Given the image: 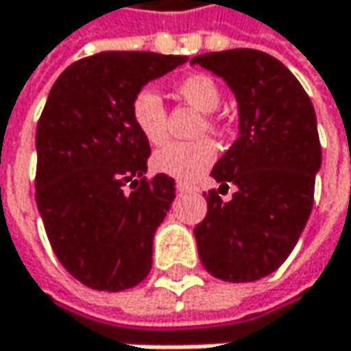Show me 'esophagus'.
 Wrapping results in <instances>:
<instances>
[{"mask_svg":"<svg viewBox=\"0 0 351 351\" xmlns=\"http://www.w3.org/2000/svg\"><path fill=\"white\" fill-rule=\"evenodd\" d=\"M176 191L178 193H189V191H195V186H191V184H186V182H176Z\"/></svg>","mask_w":351,"mask_h":351,"instance_id":"34e87169","label":"esophagus"}]
</instances>
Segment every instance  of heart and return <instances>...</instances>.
<instances>
[{"instance_id": "heart-1", "label": "heart", "mask_w": 351, "mask_h": 351, "mask_svg": "<svg viewBox=\"0 0 351 351\" xmlns=\"http://www.w3.org/2000/svg\"><path fill=\"white\" fill-rule=\"evenodd\" d=\"M176 93L203 113L215 111L221 104V89L217 81L203 73H195L180 79L176 83ZM130 115L134 128L148 144L158 146L167 140V109L162 104V97L154 89L144 87L134 95ZM215 123H217L215 117H207L209 128ZM215 158H217L215 144L207 138H201L195 142H171L162 146L152 156V167L154 171L175 176L178 180H195L215 162Z\"/></svg>"}]
</instances>
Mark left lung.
<instances>
[{
    "label": "left lung",
    "instance_id": "left-lung-1",
    "mask_svg": "<svg viewBox=\"0 0 351 351\" xmlns=\"http://www.w3.org/2000/svg\"><path fill=\"white\" fill-rule=\"evenodd\" d=\"M232 89L240 132L211 176L230 201L207 195V215L195 228L209 274L252 282L272 274L293 252L313 207L321 144L313 104L295 75L274 56L234 48L191 58Z\"/></svg>",
    "mask_w": 351,
    "mask_h": 351
}]
</instances>
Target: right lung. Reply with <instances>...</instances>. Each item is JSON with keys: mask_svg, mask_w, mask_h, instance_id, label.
<instances>
[{"mask_svg": "<svg viewBox=\"0 0 351 351\" xmlns=\"http://www.w3.org/2000/svg\"><path fill=\"white\" fill-rule=\"evenodd\" d=\"M182 62L186 56L107 50L73 62L48 93L36 128V205L56 258L89 289L125 291L152 268L175 178L144 176L150 144L130 106Z\"/></svg>", "mask_w": 351, "mask_h": 351, "instance_id": "add662e5", "label": "right lung"}]
</instances>
